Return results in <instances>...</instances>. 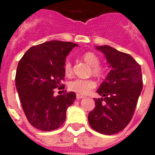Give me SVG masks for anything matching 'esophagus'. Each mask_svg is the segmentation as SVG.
<instances>
[{"mask_svg":"<svg viewBox=\"0 0 155 155\" xmlns=\"http://www.w3.org/2000/svg\"><path fill=\"white\" fill-rule=\"evenodd\" d=\"M76 98H77V100H81V99L84 98V96H83V95H78V94H77Z\"/></svg>","mask_w":155,"mask_h":155,"instance_id":"1","label":"esophagus"}]
</instances>
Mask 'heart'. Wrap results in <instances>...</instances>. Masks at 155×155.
I'll list each match as a JSON object with an SVG mask.
<instances>
[{"label": "heart", "instance_id": "b5f03b06", "mask_svg": "<svg viewBox=\"0 0 155 155\" xmlns=\"http://www.w3.org/2000/svg\"><path fill=\"white\" fill-rule=\"evenodd\" d=\"M82 59L91 67L93 75L98 78L104 75V68L100 66L101 60L96 54L92 52H87L83 54ZM64 72L66 76H71L73 73L72 64L68 60H66L64 63ZM68 87L69 91L78 95H87L96 87V83L93 79L76 78L68 82Z\"/></svg>", "mask_w": 155, "mask_h": 155}]
</instances>
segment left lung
I'll return each mask as SVG.
<instances>
[{
	"label": "left lung",
	"instance_id": "obj_1",
	"mask_svg": "<svg viewBox=\"0 0 155 155\" xmlns=\"http://www.w3.org/2000/svg\"><path fill=\"white\" fill-rule=\"evenodd\" d=\"M96 49L104 53L112 69L97 90L103 98L95 99L88 122L95 131L113 135L125 128L134 114L143 87L141 68L130 54L111 46Z\"/></svg>",
	"mask_w": 155,
	"mask_h": 155
}]
</instances>
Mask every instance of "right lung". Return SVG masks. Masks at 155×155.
<instances>
[{"mask_svg":"<svg viewBox=\"0 0 155 155\" xmlns=\"http://www.w3.org/2000/svg\"><path fill=\"white\" fill-rule=\"evenodd\" d=\"M78 44L51 41L32 46L19 60L15 85L22 108L32 126L41 131L59 128L66 110L76 99L71 91L54 96L55 88L64 89V63Z\"/></svg>","mask_w":155,"mask_h":155,"instance_id":"obj_1","label":"right lung"}]
</instances>
